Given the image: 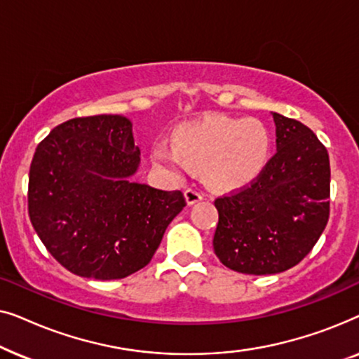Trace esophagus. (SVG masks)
<instances>
[{
	"label": "esophagus",
	"instance_id": "34e87169",
	"mask_svg": "<svg viewBox=\"0 0 359 359\" xmlns=\"http://www.w3.org/2000/svg\"><path fill=\"white\" fill-rule=\"evenodd\" d=\"M184 196H186V201H188L189 205L199 203V201L204 198L203 191H199L198 188H188L184 191Z\"/></svg>",
	"mask_w": 359,
	"mask_h": 359
}]
</instances>
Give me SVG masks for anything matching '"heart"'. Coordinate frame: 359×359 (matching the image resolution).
Segmentation results:
<instances>
[{"instance_id":"heart-1","label":"heart","mask_w":359,"mask_h":359,"mask_svg":"<svg viewBox=\"0 0 359 359\" xmlns=\"http://www.w3.org/2000/svg\"><path fill=\"white\" fill-rule=\"evenodd\" d=\"M269 150V132L259 121L214 117L184 127L175 145L156 144L154 160L176 175H183L193 163L204 168L212 184L233 188L248 183L263 170Z\"/></svg>"}]
</instances>
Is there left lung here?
<instances>
[{
  "label": "left lung",
  "mask_w": 359,
  "mask_h": 359,
  "mask_svg": "<svg viewBox=\"0 0 359 359\" xmlns=\"http://www.w3.org/2000/svg\"><path fill=\"white\" fill-rule=\"evenodd\" d=\"M276 154L255 180L214 201V252L243 274H276L296 266L320 238L330 215V160L317 135L273 112Z\"/></svg>",
  "instance_id": "8db88e82"
}]
</instances>
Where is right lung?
<instances>
[{
  "label": "right lung",
  "mask_w": 359,
  "mask_h": 359,
  "mask_svg": "<svg viewBox=\"0 0 359 359\" xmlns=\"http://www.w3.org/2000/svg\"><path fill=\"white\" fill-rule=\"evenodd\" d=\"M139 163L124 116L75 117L37 145L29 170V217L68 271L107 281L150 263L186 199L181 191L132 181Z\"/></svg>",
  "instance_id": "add662e5"
}]
</instances>
